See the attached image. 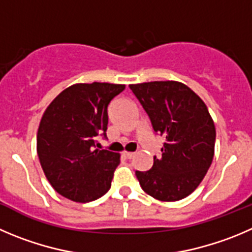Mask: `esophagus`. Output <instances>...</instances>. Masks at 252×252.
<instances>
[{"label": "esophagus", "mask_w": 252, "mask_h": 252, "mask_svg": "<svg viewBox=\"0 0 252 252\" xmlns=\"http://www.w3.org/2000/svg\"><path fill=\"white\" fill-rule=\"evenodd\" d=\"M124 157H126V159H131V158H133V157H134V153H130V152H126V153H124Z\"/></svg>", "instance_id": "1"}]
</instances>
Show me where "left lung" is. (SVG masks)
Returning <instances> with one entry per match:
<instances>
[{
  "instance_id": "left-lung-1",
  "label": "left lung",
  "mask_w": 252,
  "mask_h": 252,
  "mask_svg": "<svg viewBox=\"0 0 252 252\" xmlns=\"http://www.w3.org/2000/svg\"><path fill=\"white\" fill-rule=\"evenodd\" d=\"M129 88L153 130L165 138L152 169L135 171L140 187L160 201L184 199L199 187L214 158L216 131L208 107L180 82H148Z\"/></svg>"
}]
</instances>
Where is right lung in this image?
I'll use <instances>...</instances> for the list:
<instances>
[{
	"label": "right lung",
	"instance_id": "add662e5",
	"mask_svg": "<svg viewBox=\"0 0 252 252\" xmlns=\"http://www.w3.org/2000/svg\"><path fill=\"white\" fill-rule=\"evenodd\" d=\"M123 84L78 83L47 107L37 133L39 163L53 189L77 203H88L110 189L119 154L97 149L107 137L108 105Z\"/></svg>",
	"mask_w": 252,
	"mask_h": 252
}]
</instances>
